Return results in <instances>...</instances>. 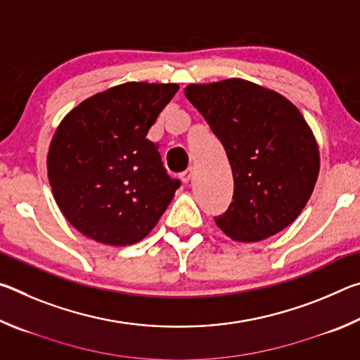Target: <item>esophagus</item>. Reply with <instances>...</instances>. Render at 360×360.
Listing matches in <instances>:
<instances>
[{"label": "esophagus", "mask_w": 360, "mask_h": 360, "mask_svg": "<svg viewBox=\"0 0 360 360\" xmlns=\"http://www.w3.org/2000/svg\"><path fill=\"white\" fill-rule=\"evenodd\" d=\"M192 173H193L192 168H188L187 172H184V173L181 174V181L184 182V184H188V182H191V179H192Z\"/></svg>", "instance_id": "esophagus-1"}]
</instances>
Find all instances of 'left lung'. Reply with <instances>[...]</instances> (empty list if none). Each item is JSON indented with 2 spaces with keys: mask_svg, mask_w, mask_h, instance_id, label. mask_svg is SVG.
Segmentation results:
<instances>
[{
  "mask_svg": "<svg viewBox=\"0 0 360 360\" xmlns=\"http://www.w3.org/2000/svg\"><path fill=\"white\" fill-rule=\"evenodd\" d=\"M186 98L208 122L227 154L233 202L216 225L238 243L279 233L314 191L321 157L313 130L281 94L240 77L188 84Z\"/></svg>",
  "mask_w": 360,
  "mask_h": 360,
  "instance_id": "8db88e82",
  "label": "left lung"
}]
</instances>
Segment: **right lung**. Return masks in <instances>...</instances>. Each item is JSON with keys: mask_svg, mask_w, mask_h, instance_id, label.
Instances as JSON below:
<instances>
[{"mask_svg": "<svg viewBox=\"0 0 360 360\" xmlns=\"http://www.w3.org/2000/svg\"><path fill=\"white\" fill-rule=\"evenodd\" d=\"M178 84L125 82L65 115L47 152L60 211L87 238L130 246L155 227L179 187L146 135Z\"/></svg>", "mask_w": 360, "mask_h": 360, "instance_id": "obj_1", "label": "right lung"}]
</instances>
